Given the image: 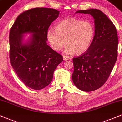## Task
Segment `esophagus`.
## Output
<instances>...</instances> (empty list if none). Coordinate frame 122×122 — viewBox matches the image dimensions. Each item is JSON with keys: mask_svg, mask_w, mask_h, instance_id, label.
Returning <instances> with one entry per match:
<instances>
[{"mask_svg": "<svg viewBox=\"0 0 122 122\" xmlns=\"http://www.w3.org/2000/svg\"><path fill=\"white\" fill-rule=\"evenodd\" d=\"M63 60L65 61H67V60L70 59V57H69V56H66V55H63Z\"/></svg>", "mask_w": 122, "mask_h": 122, "instance_id": "esophagus-1", "label": "esophagus"}]
</instances>
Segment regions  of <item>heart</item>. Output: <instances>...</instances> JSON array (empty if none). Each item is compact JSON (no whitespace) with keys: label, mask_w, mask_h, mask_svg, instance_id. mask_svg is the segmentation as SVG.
Returning <instances> with one entry per match:
<instances>
[{"label":"heart","mask_w":122,"mask_h":122,"mask_svg":"<svg viewBox=\"0 0 122 122\" xmlns=\"http://www.w3.org/2000/svg\"><path fill=\"white\" fill-rule=\"evenodd\" d=\"M95 35V27L89 21L67 18L59 22L56 29L52 27L47 33L48 40L54 50L60 51L65 45L67 54H80L90 48Z\"/></svg>","instance_id":"b5f03b06"}]
</instances>
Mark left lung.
<instances>
[{
    "label": "left lung",
    "mask_w": 122,
    "mask_h": 122,
    "mask_svg": "<svg viewBox=\"0 0 122 122\" xmlns=\"http://www.w3.org/2000/svg\"><path fill=\"white\" fill-rule=\"evenodd\" d=\"M76 13L93 17L95 35L85 53L73 59L72 80L76 87L90 92L101 87L111 74L117 57L118 38L115 25L98 9L78 10Z\"/></svg>",
    "instance_id": "obj_1"
}]
</instances>
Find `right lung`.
Here are the masks:
<instances>
[{"label": "right lung", "mask_w": 122, "mask_h": 122, "mask_svg": "<svg viewBox=\"0 0 122 122\" xmlns=\"http://www.w3.org/2000/svg\"><path fill=\"white\" fill-rule=\"evenodd\" d=\"M59 11L54 9L37 7L25 11L17 17L9 34L10 61L22 82L35 90L51 83L63 56L46 44L47 33ZM32 35L26 43L23 35Z\"/></svg>", "instance_id": "add662e5"}]
</instances>
